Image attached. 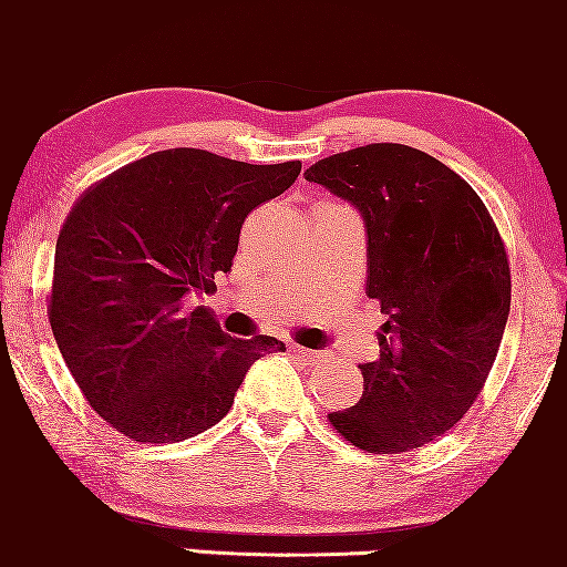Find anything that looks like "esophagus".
Here are the masks:
<instances>
[{
    "instance_id": "esophagus-1",
    "label": "esophagus",
    "mask_w": 567,
    "mask_h": 567,
    "mask_svg": "<svg viewBox=\"0 0 567 567\" xmlns=\"http://www.w3.org/2000/svg\"><path fill=\"white\" fill-rule=\"evenodd\" d=\"M291 353H295L297 359L310 361V364H316V361L323 359L321 351H310V348H302V346H291Z\"/></svg>"
}]
</instances>
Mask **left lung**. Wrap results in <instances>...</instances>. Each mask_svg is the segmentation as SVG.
Segmentation results:
<instances>
[{"label":"left lung","mask_w":567,"mask_h":567,"mask_svg":"<svg viewBox=\"0 0 567 567\" xmlns=\"http://www.w3.org/2000/svg\"><path fill=\"white\" fill-rule=\"evenodd\" d=\"M359 208L367 297L380 302L378 361L364 393L329 412L346 442L374 455L434 442L476 402L512 305V272L493 216L472 184L406 144H367L305 171Z\"/></svg>","instance_id":"1"}]
</instances>
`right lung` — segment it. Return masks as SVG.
<instances>
[{
    "label": "right lung",
    "mask_w": 567,
    "mask_h": 567,
    "mask_svg": "<svg viewBox=\"0 0 567 567\" xmlns=\"http://www.w3.org/2000/svg\"><path fill=\"white\" fill-rule=\"evenodd\" d=\"M302 163L251 165L163 150L80 195L55 244L48 318L87 404L133 442L171 444L212 429L276 337L221 332L206 305L233 267L244 219L278 198Z\"/></svg>",
    "instance_id": "add662e5"
}]
</instances>
